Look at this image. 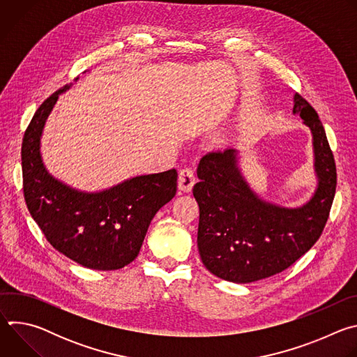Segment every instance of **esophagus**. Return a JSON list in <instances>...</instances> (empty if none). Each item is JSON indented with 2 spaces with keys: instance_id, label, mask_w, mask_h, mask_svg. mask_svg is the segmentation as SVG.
Returning <instances> with one entry per match:
<instances>
[{
  "instance_id": "obj_1",
  "label": "esophagus",
  "mask_w": 357,
  "mask_h": 357,
  "mask_svg": "<svg viewBox=\"0 0 357 357\" xmlns=\"http://www.w3.org/2000/svg\"><path fill=\"white\" fill-rule=\"evenodd\" d=\"M195 185V174L190 168H183L179 171V179H178V188L182 192L189 193Z\"/></svg>"
}]
</instances>
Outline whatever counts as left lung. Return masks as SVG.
<instances>
[{
	"label": "left lung",
	"mask_w": 357,
	"mask_h": 357,
	"mask_svg": "<svg viewBox=\"0 0 357 357\" xmlns=\"http://www.w3.org/2000/svg\"><path fill=\"white\" fill-rule=\"evenodd\" d=\"M292 114L312 134L317 188L299 206H282L247 182L236 148L209 152L193 186L199 205L197 248L213 275L248 284L292 266L319 238L336 190V167L324 126L307 100L294 94Z\"/></svg>",
	"instance_id": "left-lung-1"
}]
</instances>
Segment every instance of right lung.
I'll return each instance as SVG.
<instances>
[{
    "mask_svg": "<svg viewBox=\"0 0 357 357\" xmlns=\"http://www.w3.org/2000/svg\"><path fill=\"white\" fill-rule=\"evenodd\" d=\"M70 87L72 83L46 98L25 131V202L46 240L63 256L86 268L119 270L137 259L151 220L175 196L178 172L138 175L94 192L55 178L43 162L40 138L59 96Z\"/></svg>",
    "mask_w": 357,
    "mask_h": 357,
    "instance_id": "right-lung-1",
    "label": "right lung"
}]
</instances>
